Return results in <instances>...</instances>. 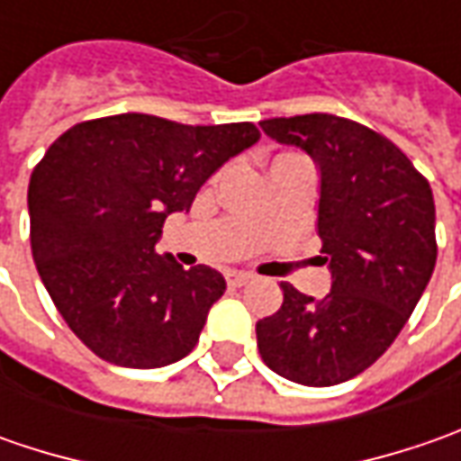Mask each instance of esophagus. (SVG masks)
Wrapping results in <instances>:
<instances>
[{
	"label": "esophagus",
	"instance_id": "34e87169",
	"mask_svg": "<svg viewBox=\"0 0 461 461\" xmlns=\"http://www.w3.org/2000/svg\"><path fill=\"white\" fill-rule=\"evenodd\" d=\"M225 279H228V285H230V287H243V285H246V282H251L254 276L249 275V272H239V269H233V272H228V275H225Z\"/></svg>",
	"mask_w": 461,
	"mask_h": 461
}]
</instances>
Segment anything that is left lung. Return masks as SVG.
<instances>
[{
	"label": "left lung",
	"instance_id": "1",
	"mask_svg": "<svg viewBox=\"0 0 461 461\" xmlns=\"http://www.w3.org/2000/svg\"><path fill=\"white\" fill-rule=\"evenodd\" d=\"M261 131L315 161L321 300L282 282V308L257 323L264 364L285 380L330 387L375 364L411 318L436 267L429 182L384 135L346 117H272Z\"/></svg>",
	"mask_w": 461,
	"mask_h": 461
}]
</instances>
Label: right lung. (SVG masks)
<instances>
[{"instance_id": "right-lung-1", "label": "right lung", "mask_w": 461, "mask_h": 461, "mask_svg": "<svg viewBox=\"0 0 461 461\" xmlns=\"http://www.w3.org/2000/svg\"><path fill=\"white\" fill-rule=\"evenodd\" d=\"M254 122L164 117L86 120L45 151L27 186L38 275L68 328L99 359L156 369L194 348L225 279L156 254L171 212L192 207L218 168L251 149Z\"/></svg>"}]
</instances>
